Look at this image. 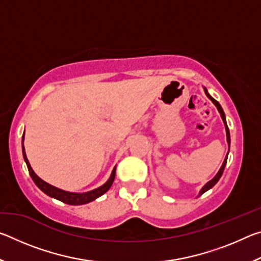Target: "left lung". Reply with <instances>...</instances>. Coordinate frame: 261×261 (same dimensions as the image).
I'll use <instances>...</instances> for the list:
<instances>
[{
    "label": "left lung",
    "instance_id": "left-lung-1",
    "mask_svg": "<svg viewBox=\"0 0 261 261\" xmlns=\"http://www.w3.org/2000/svg\"><path fill=\"white\" fill-rule=\"evenodd\" d=\"M204 90H205V94L207 95V98H208L212 102H213L215 106H216V108H218V110H219V113H220V115H221V117H222V121H223V123H224V126H226V132H227V143H228V146H229V148H230V134H229V129H228V125H227V121H226V115H224V112H223V109H222V107H221V105L218 102V101H216L215 99H213L212 98V96L210 95V93L208 92H207V90H206V87H204ZM229 153V152H228ZM227 159H228V154H227V156L224 158V161H223V163H222V166H221V168H220V170L218 171V174H216L215 176H214V178L213 179H211L210 182H207L204 187L201 188V190H200V192H199V196H201L202 193H205L206 191H208L210 189H212L214 187V185L218 183V180L221 178V176H222V174H223V170H224V167H226V165H227Z\"/></svg>",
    "mask_w": 261,
    "mask_h": 261
}]
</instances>
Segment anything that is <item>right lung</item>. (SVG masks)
Masks as SVG:
<instances>
[{"label": "right lung", "mask_w": 261, "mask_h": 261, "mask_svg": "<svg viewBox=\"0 0 261 261\" xmlns=\"http://www.w3.org/2000/svg\"><path fill=\"white\" fill-rule=\"evenodd\" d=\"M21 147H23V156H24V160L26 162V166H28L29 173L31 175V177H32L33 182L35 183V185H37V187L40 189L42 192H45L47 196L55 198V199L64 202V204L84 205V204H87V202L93 201L96 199V198H99L100 196H102L103 193L108 191L115 179V171H116V167L113 169L112 175H110V177L107 182H106L103 185H101V187L98 189H94V190H92V191L84 192V193H74V192L64 191V190H61L59 188H55V187H53V185L46 183L45 180H42L37 174L34 173L32 167H31L30 162L28 160V158H26L25 147H24V135H23V139H21Z\"/></svg>", "instance_id": "right-lung-1"}]
</instances>
